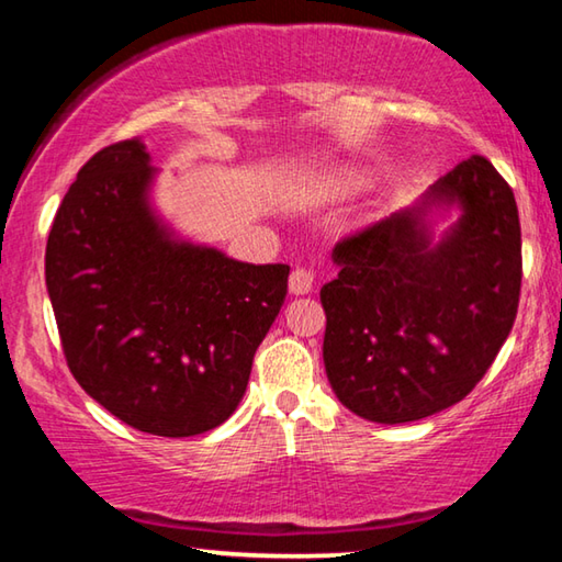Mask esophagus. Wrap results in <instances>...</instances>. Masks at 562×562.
Segmentation results:
<instances>
[{"instance_id":"esophagus-1","label":"esophagus","mask_w":562,"mask_h":562,"mask_svg":"<svg viewBox=\"0 0 562 562\" xmlns=\"http://www.w3.org/2000/svg\"><path fill=\"white\" fill-rule=\"evenodd\" d=\"M315 288V272L307 268H294L290 272V292L292 294H307Z\"/></svg>"}]
</instances>
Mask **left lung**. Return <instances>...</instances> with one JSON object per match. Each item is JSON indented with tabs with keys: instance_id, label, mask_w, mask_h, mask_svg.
<instances>
[{
	"instance_id": "left-lung-1",
	"label": "left lung",
	"mask_w": 562,
	"mask_h": 562,
	"mask_svg": "<svg viewBox=\"0 0 562 562\" xmlns=\"http://www.w3.org/2000/svg\"><path fill=\"white\" fill-rule=\"evenodd\" d=\"M460 217L432 240V217ZM319 290L325 369L341 404L376 424L418 422L459 404L496 359L520 297L513 190L471 156L412 207L345 237Z\"/></svg>"
}]
</instances>
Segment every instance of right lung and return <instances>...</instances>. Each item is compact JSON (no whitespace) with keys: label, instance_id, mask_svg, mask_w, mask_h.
Returning <instances> with one entry per match:
<instances>
[{"label":"right lung","instance_id":"1","mask_svg":"<svg viewBox=\"0 0 562 562\" xmlns=\"http://www.w3.org/2000/svg\"><path fill=\"white\" fill-rule=\"evenodd\" d=\"M140 138L99 150L46 240V290L83 392L133 429L183 439L231 416L288 294V265L190 243L150 205Z\"/></svg>","mask_w":562,"mask_h":562}]
</instances>
